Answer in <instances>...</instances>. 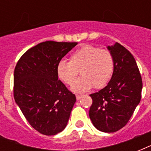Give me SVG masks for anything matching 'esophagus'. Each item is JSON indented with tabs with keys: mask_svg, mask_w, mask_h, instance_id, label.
<instances>
[{
	"mask_svg": "<svg viewBox=\"0 0 151 151\" xmlns=\"http://www.w3.org/2000/svg\"><path fill=\"white\" fill-rule=\"evenodd\" d=\"M82 95H76V99H77V100H79L82 98Z\"/></svg>",
	"mask_w": 151,
	"mask_h": 151,
	"instance_id": "esophagus-1",
	"label": "esophagus"
}]
</instances>
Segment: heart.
Here are the masks:
<instances>
[{"label": "heart", "instance_id": "1", "mask_svg": "<svg viewBox=\"0 0 151 151\" xmlns=\"http://www.w3.org/2000/svg\"><path fill=\"white\" fill-rule=\"evenodd\" d=\"M114 70V60L110 51L85 45L73 52L70 61L61 60L57 65L59 78L66 85H73L79 72L83 74L72 86L74 92H85L95 85L101 88L107 85Z\"/></svg>", "mask_w": 151, "mask_h": 151}]
</instances>
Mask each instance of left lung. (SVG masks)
<instances>
[{
	"instance_id": "8db88e82",
	"label": "left lung",
	"mask_w": 151,
	"mask_h": 151,
	"mask_svg": "<svg viewBox=\"0 0 151 151\" xmlns=\"http://www.w3.org/2000/svg\"><path fill=\"white\" fill-rule=\"evenodd\" d=\"M107 48L114 60V70L107 85L90 95L89 117L103 132H114L129 122L141 99L143 81L133 55L116 42Z\"/></svg>"
}]
</instances>
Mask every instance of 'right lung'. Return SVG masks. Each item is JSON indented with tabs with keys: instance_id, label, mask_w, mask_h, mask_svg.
<instances>
[{
	"instance_id": "add662e5",
	"label": "right lung",
	"mask_w": 151,
	"mask_h": 151,
	"mask_svg": "<svg viewBox=\"0 0 151 151\" xmlns=\"http://www.w3.org/2000/svg\"><path fill=\"white\" fill-rule=\"evenodd\" d=\"M78 43L45 41L29 48L14 71V99L35 130L54 136L66 128L75 95L58 79L57 65Z\"/></svg>"
}]
</instances>
